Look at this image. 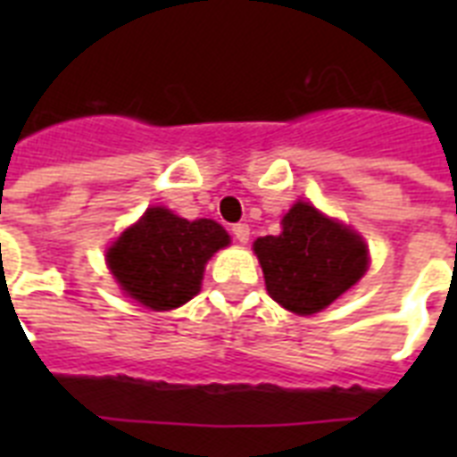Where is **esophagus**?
<instances>
[{
    "instance_id": "esophagus-1",
    "label": "esophagus",
    "mask_w": 457,
    "mask_h": 457,
    "mask_svg": "<svg viewBox=\"0 0 457 457\" xmlns=\"http://www.w3.org/2000/svg\"><path fill=\"white\" fill-rule=\"evenodd\" d=\"M232 235H235V239L239 244H246L251 237L249 225H246V222H239V225H235V228H232Z\"/></svg>"
}]
</instances>
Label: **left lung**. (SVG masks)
I'll return each mask as SVG.
<instances>
[{
    "label": "left lung",
    "mask_w": 457,
    "mask_h": 457,
    "mask_svg": "<svg viewBox=\"0 0 457 457\" xmlns=\"http://www.w3.org/2000/svg\"><path fill=\"white\" fill-rule=\"evenodd\" d=\"M253 251L268 294L296 315L327 308L365 275L370 263L362 237L308 201H296L282 218V232L258 237Z\"/></svg>",
    "instance_id": "1"
}]
</instances>
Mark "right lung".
Listing matches in <instances>:
<instances>
[{
  "label": "right lung",
  "instance_id": "1",
  "mask_svg": "<svg viewBox=\"0 0 457 457\" xmlns=\"http://www.w3.org/2000/svg\"><path fill=\"white\" fill-rule=\"evenodd\" d=\"M228 244L215 220H187L154 206L111 244L106 263L125 296L152 311H172L201 292L204 268Z\"/></svg>",
  "mask_w": 457,
  "mask_h": 457
}]
</instances>
